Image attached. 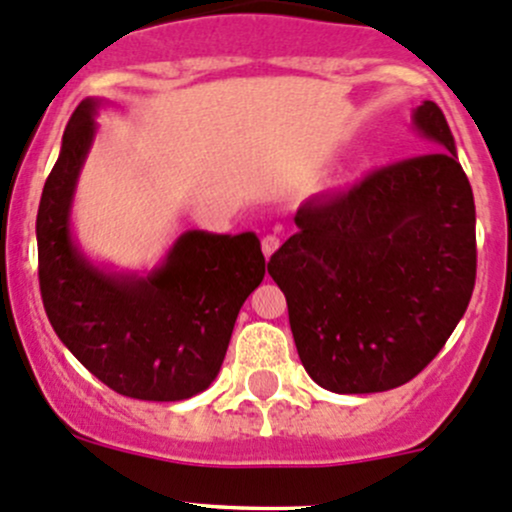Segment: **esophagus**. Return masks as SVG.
Masks as SVG:
<instances>
[{
    "instance_id": "34e87169",
    "label": "esophagus",
    "mask_w": 512,
    "mask_h": 512,
    "mask_svg": "<svg viewBox=\"0 0 512 512\" xmlns=\"http://www.w3.org/2000/svg\"><path fill=\"white\" fill-rule=\"evenodd\" d=\"M278 246H281V239H278V236L266 234V236H263V239H261V249H263V256H266V258H271L273 254H276Z\"/></svg>"
}]
</instances>
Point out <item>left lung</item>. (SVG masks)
<instances>
[{"instance_id": "8db88e82", "label": "left lung", "mask_w": 512, "mask_h": 512, "mask_svg": "<svg viewBox=\"0 0 512 512\" xmlns=\"http://www.w3.org/2000/svg\"><path fill=\"white\" fill-rule=\"evenodd\" d=\"M431 152L379 167L295 212L268 273L305 372L337 394L402 387L463 318L476 286V204L444 113L414 110Z\"/></svg>"}]
</instances>
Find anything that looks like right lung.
Here are the masks:
<instances>
[{"instance_id":"add662e5","label":"right lung","mask_w":512,"mask_h":512,"mask_svg":"<svg viewBox=\"0 0 512 512\" xmlns=\"http://www.w3.org/2000/svg\"><path fill=\"white\" fill-rule=\"evenodd\" d=\"M81 100L36 214L39 286L51 328L88 372L123 397L179 402L219 374L244 300L266 273L256 234L187 231L145 278L96 268L71 239V202L96 135Z\"/></svg>"}]
</instances>
